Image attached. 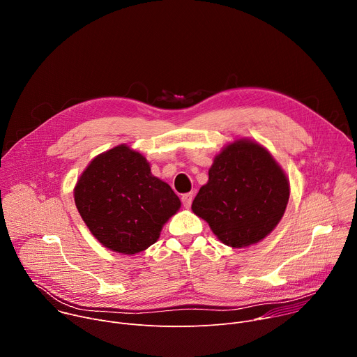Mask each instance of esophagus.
<instances>
[{"label":"esophagus","mask_w":357,"mask_h":357,"mask_svg":"<svg viewBox=\"0 0 357 357\" xmlns=\"http://www.w3.org/2000/svg\"><path fill=\"white\" fill-rule=\"evenodd\" d=\"M181 200H182V205H183L186 209H189L190 205H192V200H193V193H185V195H182Z\"/></svg>","instance_id":"esophagus-1"}]
</instances>
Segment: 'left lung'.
Returning a JSON list of instances; mask_svg holds the SVG:
<instances>
[{
  "label": "left lung",
  "instance_id": "8db88e82",
  "mask_svg": "<svg viewBox=\"0 0 357 357\" xmlns=\"http://www.w3.org/2000/svg\"><path fill=\"white\" fill-rule=\"evenodd\" d=\"M288 197V179L270 152L257 142L240 139L215 158L192 211L209 223L222 243L240 248L274 230Z\"/></svg>",
  "mask_w": 357,
  "mask_h": 357
}]
</instances>
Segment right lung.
<instances>
[{"instance_id": "obj_1", "label": "right lung", "mask_w": 357, "mask_h": 357, "mask_svg": "<svg viewBox=\"0 0 357 357\" xmlns=\"http://www.w3.org/2000/svg\"><path fill=\"white\" fill-rule=\"evenodd\" d=\"M75 203L91 234L121 254L154 244L165 222L181 208L171 186L152 175L146 160L127 145L89 164L76 183Z\"/></svg>"}]
</instances>
